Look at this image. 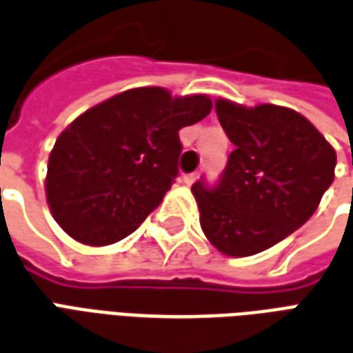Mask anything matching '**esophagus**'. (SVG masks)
<instances>
[{
    "label": "esophagus",
    "instance_id": "1",
    "mask_svg": "<svg viewBox=\"0 0 353 353\" xmlns=\"http://www.w3.org/2000/svg\"><path fill=\"white\" fill-rule=\"evenodd\" d=\"M196 179H199V172H192V174H185L183 176L185 185H192Z\"/></svg>",
    "mask_w": 353,
    "mask_h": 353
}]
</instances>
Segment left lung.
<instances>
[{
    "instance_id": "8db88e82",
    "label": "left lung",
    "mask_w": 353,
    "mask_h": 353,
    "mask_svg": "<svg viewBox=\"0 0 353 353\" xmlns=\"http://www.w3.org/2000/svg\"><path fill=\"white\" fill-rule=\"evenodd\" d=\"M215 111L236 149L217 183L202 177L192 192L208 240L225 255L248 257L310 219L333 183L336 153L293 109L217 100Z\"/></svg>"
}]
</instances>
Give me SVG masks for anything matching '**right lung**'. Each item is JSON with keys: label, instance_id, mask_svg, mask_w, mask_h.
<instances>
[{"label": "right lung", "instance_id": "1", "mask_svg": "<svg viewBox=\"0 0 353 353\" xmlns=\"http://www.w3.org/2000/svg\"><path fill=\"white\" fill-rule=\"evenodd\" d=\"M212 111L206 96L132 88L77 117L50 151L47 200L62 229L108 245L138 229L179 176V130Z\"/></svg>", "mask_w": 353, "mask_h": 353}]
</instances>
